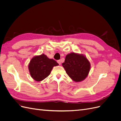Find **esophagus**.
<instances>
[{
    "instance_id": "obj_1",
    "label": "esophagus",
    "mask_w": 121,
    "mask_h": 121,
    "mask_svg": "<svg viewBox=\"0 0 121 121\" xmlns=\"http://www.w3.org/2000/svg\"><path fill=\"white\" fill-rule=\"evenodd\" d=\"M57 63L59 64L60 65L61 64V60H58L57 61Z\"/></svg>"
}]
</instances>
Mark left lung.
<instances>
[{
    "mask_svg": "<svg viewBox=\"0 0 121 121\" xmlns=\"http://www.w3.org/2000/svg\"><path fill=\"white\" fill-rule=\"evenodd\" d=\"M62 65L68 76L75 82L85 79L90 68V63L86 57L74 52L67 55Z\"/></svg>",
    "mask_w": 121,
    "mask_h": 121,
    "instance_id": "left-lung-1",
    "label": "left lung"
}]
</instances>
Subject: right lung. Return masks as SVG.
I'll use <instances>...</instances> for the list:
<instances>
[{
  "instance_id": "1",
  "label": "right lung",
  "mask_w": 121,
  "mask_h": 121,
  "mask_svg": "<svg viewBox=\"0 0 121 121\" xmlns=\"http://www.w3.org/2000/svg\"><path fill=\"white\" fill-rule=\"evenodd\" d=\"M58 65L56 60L49 59L42 54L32 58L29 65V69L33 79L41 81L49 75L54 66Z\"/></svg>"
}]
</instances>
